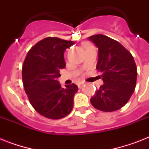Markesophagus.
Returning <instances> with one entry per match:
<instances>
[{"instance_id": "obj_1", "label": "esophagus", "mask_w": 149, "mask_h": 149, "mask_svg": "<svg viewBox=\"0 0 149 149\" xmlns=\"http://www.w3.org/2000/svg\"><path fill=\"white\" fill-rule=\"evenodd\" d=\"M84 83H79V84H78V87H79V88H82V87L84 86Z\"/></svg>"}]
</instances>
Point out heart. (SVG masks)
<instances>
[{
    "label": "heart",
    "mask_w": 149,
    "mask_h": 149,
    "mask_svg": "<svg viewBox=\"0 0 149 149\" xmlns=\"http://www.w3.org/2000/svg\"><path fill=\"white\" fill-rule=\"evenodd\" d=\"M84 46H85L86 48H88V47H90L91 45H89V44H87V43H86V44H84Z\"/></svg>",
    "instance_id": "1"
}]
</instances>
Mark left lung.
<instances>
[{"label":"left lung","instance_id":"1","mask_svg":"<svg viewBox=\"0 0 149 149\" xmlns=\"http://www.w3.org/2000/svg\"><path fill=\"white\" fill-rule=\"evenodd\" d=\"M88 39L98 48L97 70L104 81L91 97V104L105 112L119 110L129 100L136 86L134 58L122 45L107 36L95 35Z\"/></svg>","mask_w":149,"mask_h":149}]
</instances>
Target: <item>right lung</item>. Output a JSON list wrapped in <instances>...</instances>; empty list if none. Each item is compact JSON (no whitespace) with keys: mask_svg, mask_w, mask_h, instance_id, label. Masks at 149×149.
<instances>
[{"mask_svg":"<svg viewBox=\"0 0 149 149\" xmlns=\"http://www.w3.org/2000/svg\"><path fill=\"white\" fill-rule=\"evenodd\" d=\"M74 42L58 38H44L29 50L22 67L24 91L35 110L49 119L67 116L78 91L76 84L63 88L57 80L65 67L64 52Z\"/></svg>","mask_w":149,"mask_h":149,"instance_id":"obj_1","label":"right lung"}]
</instances>
